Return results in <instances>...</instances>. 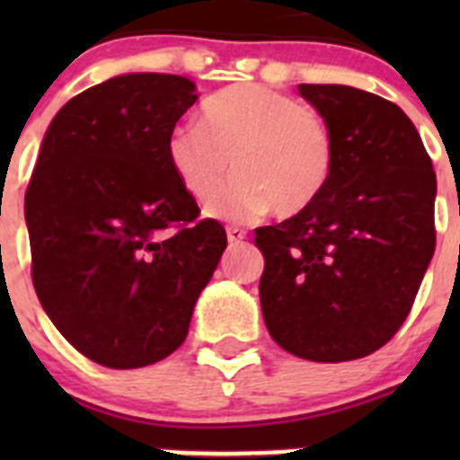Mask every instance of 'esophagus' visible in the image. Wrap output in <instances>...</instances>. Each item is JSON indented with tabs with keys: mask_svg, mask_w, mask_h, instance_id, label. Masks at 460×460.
I'll return each instance as SVG.
<instances>
[{
	"mask_svg": "<svg viewBox=\"0 0 460 460\" xmlns=\"http://www.w3.org/2000/svg\"><path fill=\"white\" fill-rule=\"evenodd\" d=\"M226 233H227V242H230V243H239V242H243V239H246V230H243V227L230 226Z\"/></svg>",
	"mask_w": 460,
	"mask_h": 460,
	"instance_id": "1",
	"label": "esophagus"
}]
</instances>
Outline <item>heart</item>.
<instances>
[{"instance_id":"1","label":"heart","mask_w":460,"mask_h":460,"mask_svg":"<svg viewBox=\"0 0 460 460\" xmlns=\"http://www.w3.org/2000/svg\"><path fill=\"white\" fill-rule=\"evenodd\" d=\"M181 189L209 202L239 174L207 217L246 223L274 209L290 218L318 200L332 181L336 142L327 121L288 93L233 84L205 101L200 121H181L165 142Z\"/></svg>"}]
</instances>
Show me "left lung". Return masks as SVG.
Listing matches in <instances>:
<instances>
[{"mask_svg": "<svg viewBox=\"0 0 460 460\" xmlns=\"http://www.w3.org/2000/svg\"><path fill=\"white\" fill-rule=\"evenodd\" d=\"M336 142L332 181L302 214L255 230L271 339L308 361L376 352L408 318L436 251V172L392 101L345 84H299Z\"/></svg>", "mask_w": 460, "mask_h": 460, "instance_id": "left-lung-1", "label": "left lung"}]
</instances>
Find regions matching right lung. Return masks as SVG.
<instances>
[{
    "mask_svg": "<svg viewBox=\"0 0 460 460\" xmlns=\"http://www.w3.org/2000/svg\"><path fill=\"white\" fill-rule=\"evenodd\" d=\"M195 83L124 73L73 96L40 142L24 195L31 280L64 339L108 368L172 355L227 246L168 164Z\"/></svg>",
    "mask_w": 460,
    "mask_h": 460,
    "instance_id": "right-lung-1",
    "label": "right lung"
}]
</instances>
